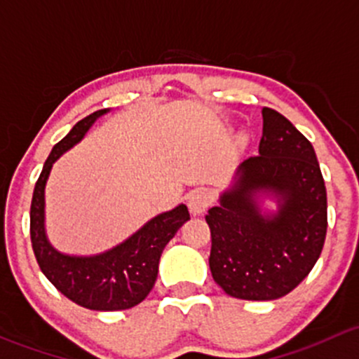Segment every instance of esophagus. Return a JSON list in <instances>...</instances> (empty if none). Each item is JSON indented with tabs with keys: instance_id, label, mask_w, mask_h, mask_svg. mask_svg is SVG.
<instances>
[{
	"instance_id": "obj_1",
	"label": "esophagus",
	"mask_w": 359,
	"mask_h": 359,
	"mask_svg": "<svg viewBox=\"0 0 359 359\" xmlns=\"http://www.w3.org/2000/svg\"><path fill=\"white\" fill-rule=\"evenodd\" d=\"M210 205V194L204 188H198V190H194L188 197V209L194 216H198L202 214L207 207Z\"/></svg>"
}]
</instances>
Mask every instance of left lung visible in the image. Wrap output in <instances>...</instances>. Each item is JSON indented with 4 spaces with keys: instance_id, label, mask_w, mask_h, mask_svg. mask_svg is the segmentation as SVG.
Instances as JSON below:
<instances>
[{
    "instance_id": "1",
    "label": "left lung",
    "mask_w": 359,
    "mask_h": 359,
    "mask_svg": "<svg viewBox=\"0 0 359 359\" xmlns=\"http://www.w3.org/2000/svg\"><path fill=\"white\" fill-rule=\"evenodd\" d=\"M259 194L279 202L262 213ZM209 268L228 295L273 301L313 269L327 236V188L309 140L276 110L262 109L259 155L238 165L235 183L205 216Z\"/></svg>"
}]
</instances>
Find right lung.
<instances>
[{"mask_svg":"<svg viewBox=\"0 0 359 359\" xmlns=\"http://www.w3.org/2000/svg\"><path fill=\"white\" fill-rule=\"evenodd\" d=\"M109 110H97L81 119L48 155L36 181L31 202V242L36 261L48 280L65 297L95 311H119L140 304L157 280L164 247L190 219L184 204L143 224L123 243L97 256H69L55 249L44 231V187L55 161L83 140L88 129Z\"/></svg>","mask_w":359,"mask_h":359,"instance_id":"obj_1","label":"right lung"}]
</instances>
